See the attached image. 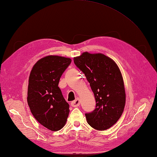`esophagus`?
<instances>
[{
	"mask_svg": "<svg viewBox=\"0 0 157 157\" xmlns=\"http://www.w3.org/2000/svg\"><path fill=\"white\" fill-rule=\"evenodd\" d=\"M71 106L76 107H78L80 105V99L78 98H77L75 99V100L71 102Z\"/></svg>",
	"mask_w": 157,
	"mask_h": 157,
	"instance_id": "obj_1",
	"label": "esophagus"
}]
</instances>
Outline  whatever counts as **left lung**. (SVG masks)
I'll use <instances>...</instances> for the list:
<instances>
[{
  "label": "left lung",
  "mask_w": 157,
  "mask_h": 157,
  "mask_svg": "<svg viewBox=\"0 0 157 157\" xmlns=\"http://www.w3.org/2000/svg\"><path fill=\"white\" fill-rule=\"evenodd\" d=\"M75 65L85 75L96 99V109L85 114L94 129L105 130L113 126L124 111V82L116 63L102 54L88 52L74 58Z\"/></svg>",
  "instance_id": "left-lung-1"
}]
</instances>
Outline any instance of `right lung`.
<instances>
[{"label": "right lung", "instance_id": "1", "mask_svg": "<svg viewBox=\"0 0 157 157\" xmlns=\"http://www.w3.org/2000/svg\"><path fill=\"white\" fill-rule=\"evenodd\" d=\"M71 63L70 58L48 56L38 61L30 73L28 105L35 119L52 131L61 130L69 116V105L58 84Z\"/></svg>", "mask_w": 157, "mask_h": 157}]
</instances>
